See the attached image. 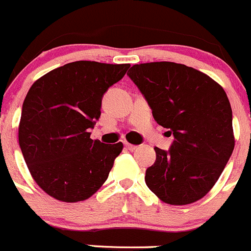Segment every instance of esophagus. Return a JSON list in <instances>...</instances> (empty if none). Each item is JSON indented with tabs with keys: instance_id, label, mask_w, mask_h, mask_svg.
I'll return each instance as SVG.
<instances>
[{
	"instance_id": "34e87169",
	"label": "esophagus",
	"mask_w": 251,
	"mask_h": 251,
	"mask_svg": "<svg viewBox=\"0 0 251 251\" xmlns=\"http://www.w3.org/2000/svg\"><path fill=\"white\" fill-rule=\"evenodd\" d=\"M124 144H125V147L128 149V151H135V149H137V146H133V144L127 143V142H125Z\"/></svg>"
}]
</instances>
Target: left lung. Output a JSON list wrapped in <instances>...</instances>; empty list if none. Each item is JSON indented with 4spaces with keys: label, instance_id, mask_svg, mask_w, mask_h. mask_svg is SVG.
Segmentation results:
<instances>
[{
    "label": "left lung",
    "instance_id": "8db88e82",
    "mask_svg": "<svg viewBox=\"0 0 251 251\" xmlns=\"http://www.w3.org/2000/svg\"><path fill=\"white\" fill-rule=\"evenodd\" d=\"M168 128L169 151L155 147L146 183L171 205L201 199L214 187L234 149L232 108L224 88L199 70L173 62L136 64L127 73Z\"/></svg>",
    "mask_w": 251,
    "mask_h": 251
}]
</instances>
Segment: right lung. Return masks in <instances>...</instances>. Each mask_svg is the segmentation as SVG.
Returning <instances> with one entry per match:
<instances>
[{
    "instance_id": "add662e5",
    "label": "right lung",
    "mask_w": 251,
    "mask_h": 251,
    "mask_svg": "<svg viewBox=\"0 0 251 251\" xmlns=\"http://www.w3.org/2000/svg\"><path fill=\"white\" fill-rule=\"evenodd\" d=\"M130 64L77 60L30 87L22 108L19 146L32 178L65 203L85 201L107 181L123 143L91 140L102 98Z\"/></svg>"
}]
</instances>
